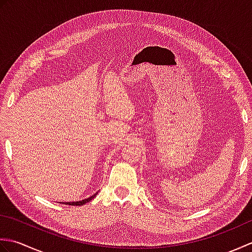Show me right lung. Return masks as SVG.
Wrapping results in <instances>:
<instances>
[{
    "label": "right lung",
    "instance_id": "right-lung-1",
    "mask_svg": "<svg viewBox=\"0 0 252 252\" xmlns=\"http://www.w3.org/2000/svg\"><path fill=\"white\" fill-rule=\"evenodd\" d=\"M96 195H97V192H95L94 195H92L91 197L87 198V199H82V200H80V201H72V202L69 201V202H63V203H65V205H69V206H83V205H85V203H87V202L92 200ZM62 203H63V202H62Z\"/></svg>",
    "mask_w": 252,
    "mask_h": 252
}]
</instances>
